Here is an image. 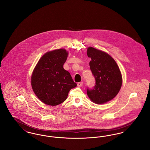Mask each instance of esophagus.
Masks as SVG:
<instances>
[{"label":"esophagus","instance_id":"obj_1","mask_svg":"<svg viewBox=\"0 0 150 150\" xmlns=\"http://www.w3.org/2000/svg\"><path fill=\"white\" fill-rule=\"evenodd\" d=\"M83 82H79V83H78V84H77L78 87H81V86H83Z\"/></svg>","mask_w":150,"mask_h":150}]
</instances>
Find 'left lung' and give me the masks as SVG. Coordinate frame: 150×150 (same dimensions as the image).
I'll use <instances>...</instances> for the list:
<instances>
[{"instance_id": "obj_1", "label": "left lung", "mask_w": 150, "mask_h": 150, "mask_svg": "<svg viewBox=\"0 0 150 150\" xmlns=\"http://www.w3.org/2000/svg\"><path fill=\"white\" fill-rule=\"evenodd\" d=\"M87 55L92 60L91 70L95 79L93 88H87V94L94 103L102 104L113 99L122 85V76L114 59L106 52L89 47Z\"/></svg>"}]
</instances>
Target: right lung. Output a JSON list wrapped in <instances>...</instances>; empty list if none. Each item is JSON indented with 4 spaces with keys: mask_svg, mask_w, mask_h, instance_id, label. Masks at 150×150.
Instances as JSON below:
<instances>
[{
    "mask_svg": "<svg viewBox=\"0 0 150 150\" xmlns=\"http://www.w3.org/2000/svg\"><path fill=\"white\" fill-rule=\"evenodd\" d=\"M68 53L64 49L46 53L39 59L31 76L32 88L44 103L56 106L66 100L76 86L69 72L64 69Z\"/></svg>",
    "mask_w": 150,
    "mask_h": 150,
    "instance_id": "add662e5",
    "label": "right lung"
}]
</instances>
